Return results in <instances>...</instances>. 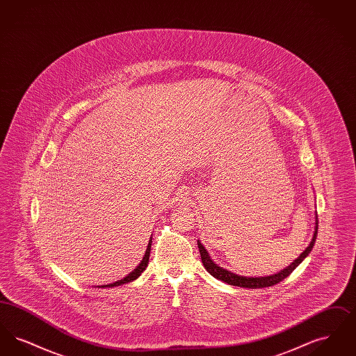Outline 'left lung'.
I'll return each mask as SVG.
<instances>
[{
  "label": "left lung",
  "mask_w": 356,
  "mask_h": 356,
  "mask_svg": "<svg viewBox=\"0 0 356 356\" xmlns=\"http://www.w3.org/2000/svg\"><path fill=\"white\" fill-rule=\"evenodd\" d=\"M316 222H315V232H314V237L309 243V245L305 248L303 251V254H300V256L293 260L292 264H289L288 267H286L283 271L279 272V273H275L271 276H264V277H245V276H240L236 275L234 272L227 271L224 270L222 267H219L218 264H215L211 259V256L207 252V250L204 248L203 244L197 240V245H199V251H200V256H202V261H203L204 268L207 271L209 272L213 277L219 279L221 282L227 283V284H231V286H236V287L243 288H264L271 287L275 286L277 283H280L282 280H284L287 276H289V273L293 271L305 257L308 256V254L312 251L314 248V244H315V240H316V235H318V213L315 216Z\"/></svg>",
  "instance_id": "left-lung-1"
}]
</instances>
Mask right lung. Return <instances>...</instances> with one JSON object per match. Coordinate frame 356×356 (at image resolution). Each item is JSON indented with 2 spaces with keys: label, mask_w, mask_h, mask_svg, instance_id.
I'll return each instance as SVG.
<instances>
[{
  "label": "right lung",
  "mask_w": 356,
  "mask_h": 356,
  "mask_svg": "<svg viewBox=\"0 0 356 356\" xmlns=\"http://www.w3.org/2000/svg\"><path fill=\"white\" fill-rule=\"evenodd\" d=\"M151 245H152V238L149 240V243H148V247H147V251H145V254H144V257H143L141 263L137 266V268H135V271L131 272L128 276H125L124 279H121V280L116 282V283H112V284H105V286H102V287H116V286L127 284V283H129V282H134V280H136V279H137V277H138V276L143 273V271L147 268V266H148V263H149Z\"/></svg>",
  "instance_id": "add662e5"
}]
</instances>
